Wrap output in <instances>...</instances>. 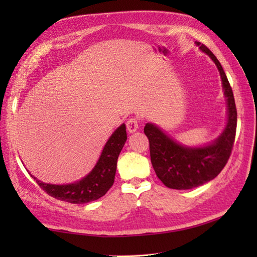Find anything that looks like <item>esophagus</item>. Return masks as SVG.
Instances as JSON below:
<instances>
[{"instance_id":"34e87169","label":"esophagus","mask_w":257,"mask_h":257,"mask_svg":"<svg viewBox=\"0 0 257 257\" xmlns=\"http://www.w3.org/2000/svg\"><path fill=\"white\" fill-rule=\"evenodd\" d=\"M139 127V120L138 118L133 117V118H129L128 121H127V129L129 133H135L136 130L138 129Z\"/></svg>"}]
</instances>
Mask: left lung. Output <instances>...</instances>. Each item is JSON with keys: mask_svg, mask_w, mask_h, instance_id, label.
Instances as JSON below:
<instances>
[{"mask_svg": "<svg viewBox=\"0 0 257 257\" xmlns=\"http://www.w3.org/2000/svg\"><path fill=\"white\" fill-rule=\"evenodd\" d=\"M195 44L211 57L219 69L227 102V123L219 138L198 148L180 145L156 124L146 123L144 132L149 139L151 163L157 177L166 187L176 190L200 187L217 177L231 156L235 140L237 112L230 83L214 54L201 43Z\"/></svg>", "mask_w": 257, "mask_h": 257, "instance_id": "obj_1", "label": "left lung"}]
</instances>
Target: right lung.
I'll list each match as a JSON object with an SVG mask.
<instances>
[{"label":"right lung","mask_w":257,"mask_h":257,"mask_svg":"<svg viewBox=\"0 0 257 257\" xmlns=\"http://www.w3.org/2000/svg\"><path fill=\"white\" fill-rule=\"evenodd\" d=\"M125 140H127V133H125V125L122 123L108 139L94 169L76 183L63 185L48 184L37 180L32 174L31 177L48 195L57 200L74 204H84L98 200L112 187L117 160Z\"/></svg>","instance_id":"add662e5"}]
</instances>
